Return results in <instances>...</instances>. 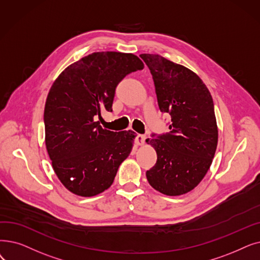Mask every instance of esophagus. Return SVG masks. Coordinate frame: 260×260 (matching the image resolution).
<instances>
[{
  "label": "esophagus",
  "mask_w": 260,
  "mask_h": 260,
  "mask_svg": "<svg viewBox=\"0 0 260 260\" xmlns=\"http://www.w3.org/2000/svg\"><path fill=\"white\" fill-rule=\"evenodd\" d=\"M144 142H145V136H143V135L138 134L137 136H136V143H137L138 145H143Z\"/></svg>",
  "instance_id": "34e87169"
}]
</instances>
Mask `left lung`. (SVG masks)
<instances>
[{"instance_id": "1", "label": "left lung", "mask_w": 260, "mask_h": 260, "mask_svg": "<svg viewBox=\"0 0 260 260\" xmlns=\"http://www.w3.org/2000/svg\"><path fill=\"white\" fill-rule=\"evenodd\" d=\"M153 75L158 106L171 116L170 133L148 138L157 154L146 171L149 184L169 197L185 194L204 178L218 145L213 101L206 85L188 68L157 54H141Z\"/></svg>"}]
</instances>
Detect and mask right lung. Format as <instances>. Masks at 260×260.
Returning <instances> with one entry per match:
<instances>
[{
    "mask_svg": "<svg viewBox=\"0 0 260 260\" xmlns=\"http://www.w3.org/2000/svg\"><path fill=\"white\" fill-rule=\"evenodd\" d=\"M143 67L132 53L94 52L54 81L44 106V140L53 170L70 192L94 197L114 183L137 135L103 128L95 118L112 111L117 85Z\"/></svg>",
    "mask_w": 260,
    "mask_h": 260,
    "instance_id": "right-lung-1",
    "label": "right lung"
}]
</instances>
